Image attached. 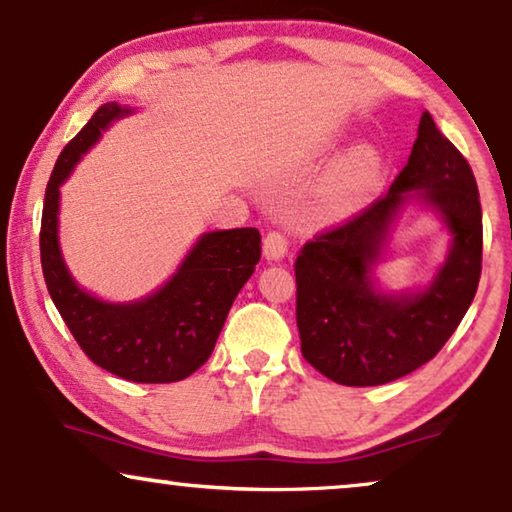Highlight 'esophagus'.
<instances>
[{"instance_id":"1","label":"esophagus","mask_w":512,"mask_h":512,"mask_svg":"<svg viewBox=\"0 0 512 512\" xmlns=\"http://www.w3.org/2000/svg\"><path fill=\"white\" fill-rule=\"evenodd\" d=\"M289 254V240L282 233H277V230H272V233L265 235L263 240V256L268 258V261H282V258Z\"/></svg>"}]
</instances>
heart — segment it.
I'll list each match as a JSON object with an SVG mask.
<instances>
[{
	"mask_svg": "<svg viewBox=\"0 0 512 512\" xmlns=\"http://www.w3.org/2000/svg\"><path fill=\"white\" fill-rule=\"evenodd\" d=\"M384 174V156L377 146L359 144L349 149L335 163L331 177L326 181L324 195L328 207L335 212H347L359 205L373 188L380 184Z\"/></svg>",
	"mask_w": 512,
	"mask_h": 512,
	"instance_id": "heart-1",
	"label": "heart"
}]
</instances>
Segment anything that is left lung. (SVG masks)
I'll return each mask as SVG.
<instances>
[{
  "mask_svg": "<svg viewBox=\"0 0 512 512\" xmlns=\"http://www.w3.org/2000/svg\"><path fill=\"white\" fill-rule=\"evenodd\" d=\"M412 211H429L451 235L446 261L422 287L389 290L376 277L390 240ZM482 270V209L466 158L419 118L408 165L389 193L345 226L307 242L296 261L300 352L345 387H377L436 356L471 307Z\"/></svg>",
  "mask_w": 512,
  "mask_h": 512,
  "instance_id": "obj_1",
  "label": "left lung"
}]
</instances>
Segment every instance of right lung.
I'll list each match as a JSON object with an SVG mask.
<instances>
[{"label": "right lung", "mask_w": 512, "mask_h": 512, "mask_svg": "<svg viewBox=\"0 0 512 512\" xmlns=\"http://www.w3.org/2000/svg\"><path fill=\"white\" fill-rule=\"evenodd\" d=\"M135 109L107 102L62 149L41 214V268L60 317L95 366L139 384L177 382L214 352L237 293L261 258L256 228L209 230L181 258L172 277L137 300H104L83 289L60 247V188L114 121Z\"/></svg>", "instance_id": "add662e5"}]
</instances>
